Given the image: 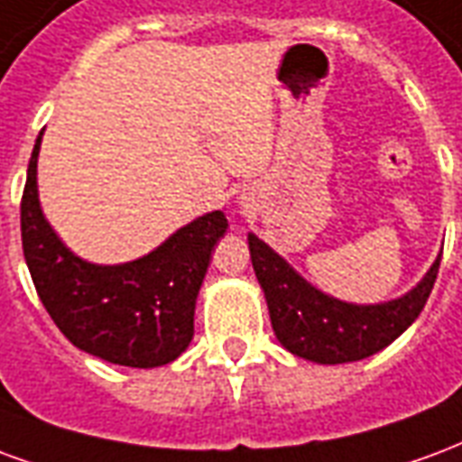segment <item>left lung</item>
Listing matches in <instances>:
<instances>
[{
    "mask_svg": "<svg viewBox=\"0 0 462 462\" xmlns=\"http://www.w3.org/2000/svg\"><path fill=\"white\" fill-rule=\"evenodd\" d=\"M248 251L275 337L291 355L315 365L359 362L392 345L420 315L440 265L439 254L426 275L402 298L356 305L315 288L255 234H248Z\"/></svg>",
    "mask_w": 462,
    "mask_h": 462,
    "instance_id": "8db88e82",
    "label": "left lung"
}]
</instances>
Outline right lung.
I'll return each instance as SVG.
<instances>
[{"label": "right lung", "instance_id": "right-lung-1", "mask_svg": "<svg viewBox=\"0 0 462 462\" xmlns=\"http://www.w3.org/2000/svg\"><path fill=\"white\" fill-rule=\"evenodd\" d=\"M39 133L22 197V245L36 292L73 345L110 365L152 369L174 362L194 337V308L224 211H208L154 251L116 265L90 263L63 244L39 201Z\"/></svg>", "mask_w": 462, "mask_h": 462}]
</instances>
